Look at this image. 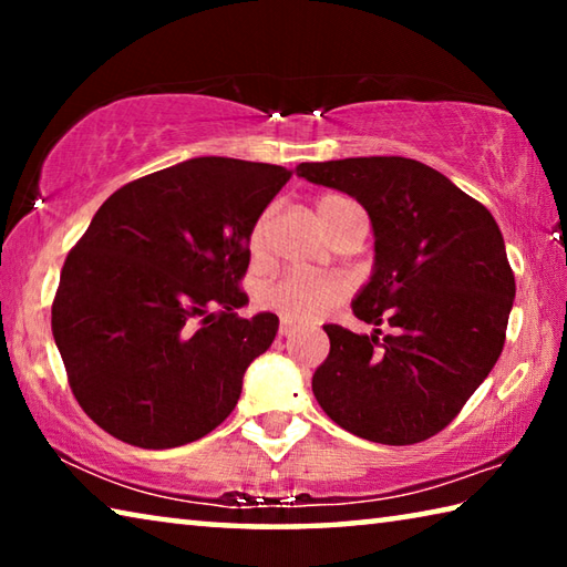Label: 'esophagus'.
I'll return each instance as SVG.
<instances>
[{
	"label": "esophagus",
	"mask_w": 567,
	"mask_h": 567,
	"mask_svg": "<svg viewBox=\"0 0 567 567\" xmlns=\"http://www.w3.org/2000/svg\"><path fill=\"white\" fill-rule=\"evenodd\" d=\"M295 328H297L295 320H290V318H282L280 320V334H285V338H287V334H292Z\"/></svg>",
	"instance_id": "obj_1"
}]
</instances>
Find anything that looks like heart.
Masks as SVG:
<instances>
[{"label": "heart", "mask_w": 567, "mask_h": 567, "mask_svg": "<svg viewBox=\"0 0 567 567\" xmlns=\"http://www.w3.org/2000/svg\"><path fill=\"white\" fill-rule=\"evenodd\" d=\"M352 205V199L342 195H324L318 199V217L322 225L330 223V217L338 213V209ZM267 223H270V215L257 217V223L249 229V252L260 255L267 243ZM350 295V282L340 275H310V272H285L275 277L267 285L260 287V295H257V302H260L265 310L282 315V318L290 320H310L320 318V315L330 312L334 305H340L344 297Z\"/></svg>", "instance_id": "obj_1"}]
</instances>
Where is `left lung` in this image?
Masks as SVG:
<instances>
[{"label":"left lung","instance_id":"obj_1","mask_svg":"<svg viewBox=\"0 0 567 567\" xmlns=\"http://www.w3.org/2000/svg\"><path fill=\"white\" fill-rule=\"evenodd\" d=\"M297 175L348 192L375 229V272L352 302L375 332L324 324L330 354L312 375L315 398L332 422L372 443L437 435L503 352L515 275L501 227L417 159L302 162Z\"/></svg>","mask_w":567,"mask_h":567}]
</instances>
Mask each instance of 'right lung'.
Returning a JSON list of instances; mask_svg holds the SVG:
<instances>
[{"label":"right lung","instance_id":"add662e5","mask_svg":"<svg viewBox=\"0 0 567 567\" xmlns=\"http://www.w3.org/2000/svg\"><path fill=\"white\" fill-rule=\"evenodd\" d=\"M292 169L197 157L120 187L66 255L52 334L82 410L122 443L165 450L235 410L277 315L237 318L249 229Z\"/></svg>","mask_w":567,"mask_h":567}]
</instances>
